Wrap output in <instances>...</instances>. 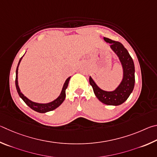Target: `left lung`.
Instances as JSON below:
<instances>
[{"mask_svg":"<svg viewBox=\"0 0 157 157\" xmlns=\"http://www.w3.org/2000/svg\"><path fill=\"white\" fill-rule=\"evenodd\" d=\"M103 39L110 44L112 50L119 57L123 67V79L119 86L113 91H105L101 89L91 76H90L89 79L90 84L92 87L95 96L101 102L108 105H119L128 99L133 91L135 83L134 61L121 43L105 37Z\"/></svg>","mask_w":157,"mask_h":157,"instance_id":"8db88e82","label":"left lung"}]
</instances>
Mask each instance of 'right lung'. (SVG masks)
<instances>
[{"instance_id":"obj_1","label":"right lung","mask_w":157,"mask_h":157,"mask_svg":"<svg viewBox=\"0 0 157 157\" xmlns=\"http://www.w3.org/2000/svg\"><path fill=\"white\" fill-rule=\"evenodd\" d=\"M23 56L21 58L20 60H19L17 68H16V71L15 83H16V90H17L19 97H20L22 99H23L24 102L27 104V105H28L30 108L33 109V110H34L37 112H39V113H45V112L54 110V109L57 108L58 107L61 105L63 101H64L65 98V96H66L65 90L67 88L68 83H69V81H70L71 76H70L69 78L66 79L65 83L63 86L61 92H60V95L58 97V98H56V99L54 100L53 101H52V102H49L48 103H38L33 102V101H32L31 100H29V98H27L25 96L23 93L21 92V90H20V88H19V86H18V66H19V64H20L22 59H23Z\"/></svg>"}]
</instances>
